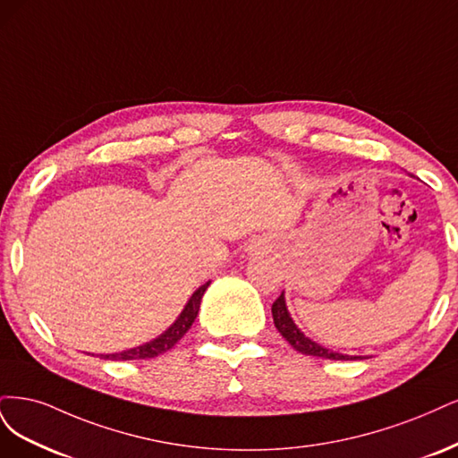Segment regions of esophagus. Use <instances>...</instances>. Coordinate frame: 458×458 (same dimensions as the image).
I'll return each instance as SVG.
<instances>
[{"mask_svg":"<svg viewBox=\"0 0 458 458\" xmlns=\"http://www.w3.org/2000/svg\"><path fill=\"white\" fill-rule=\"evenodd\" d=\"M272 250V245L267 240H253L247 247V253L249 255H260V253H268Z\"/></svg>","mask_w":458,"mask_h":458,"instance_id":"obj_1","label":"esophagus"}]
</instances>
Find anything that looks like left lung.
Here are the masks:
<instances>
[{
	"label": "left lung",
	"mask_w": 458,
	"mask_h": 458,
	"mask_svg": "<svg viewBox=\"0 0 458 458\" xmlns=\"http://www.w3.org/2000/svg\"><path fill=\"white\" fill-rule=\"evenodd\" d=\"M272 316H274V326L276 329L282 333L285 341L304 356H314V358H323V360H361V356H348V353H338L329 348H323L318 343L310 341V338L294 326V321L291 319L287 306H285V297L284 293L279 294L276 302L272 304Z\"/></svg>",
	"instance_id": "left-lung-1"
}]
</instances>
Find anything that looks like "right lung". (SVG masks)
Returning a JSON list of instances; mask_svg holds the SVG:
<instances>
[{
	"label": "right lung",
	"instance_id": "1",
	"mask_svg": "<svg viewBox=\"0 0 458 458\" xmlns=\"http://www.w3.org/2000/svg\"><path fill=\"white\" fill-rule=\"evenodd\" d=\"M211 282L203 284L199 289L194 291L190 301L186 302L184 310L181 312V316L176 318V321L173 326L161 333L154 341L146 343L142 346L131 348V350H123V352H115V353H100V360H112V361H129V360H150V358H157L159 353H165L167 350H171L181 338L186 335V331L191 327V323L198 318L199 312V304H201V297L205 289L209 287Z\"/></svg>",
	"mask_w": 458,
	"mask_h": 458
}]
</instances>
